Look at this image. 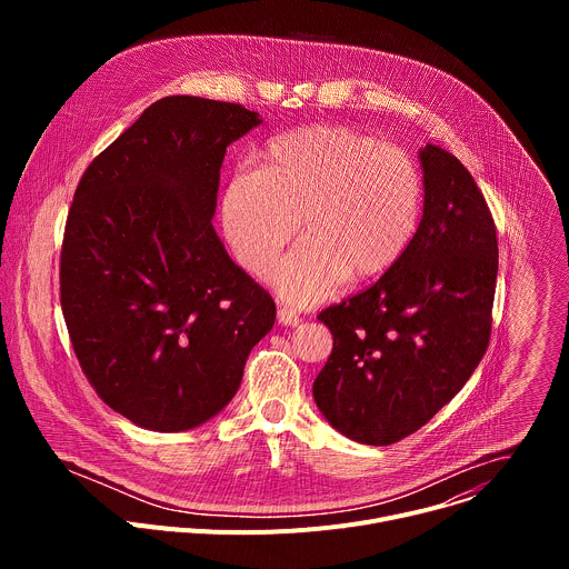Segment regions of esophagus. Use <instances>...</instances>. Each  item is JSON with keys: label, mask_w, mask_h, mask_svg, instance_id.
<instances>
[{"label": "esophagus", "mask_w": 569, "mask_h": 569, "mask_svg": "<svg viewBox=\"0 0 569 569\" xmlns=\"http://www.w3.org/2000/svg\"><path fill=\"white\" fill-rule=\"evenodd\" d=\"M277 321L281 323V327H297V323H299L301 319H299V315H297L295 310H290V308H279V310H277Z\"/></svg>", "instance_id": "esophagus-1"}]
</instances>
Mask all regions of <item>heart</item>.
Instances as JSON below:
<instances>
[{"mask_svg":"<svg viewBox=\"0 0 569 569\" xmlns=\"http://www.w3.org/2000/svg\"><path fill=\"white\" fill-rule=\"evenodd\" d=\"M421 211L423 178L408 152L345 126H310L272 139L261 171L231 176L220 220L252 274L272 266L299 222L303 240L268 279L281 299L310 306L347 277L389 270L410 248Z\"/></svg>","mask_w":569,"mask_h":569,"instance_id":"obj_1","label":"heart"}]
</instances>
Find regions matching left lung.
Wrapping results in <instances>:
<instances>
[{
  "label": "left lung",
  "instance_id": "1",
  "mask_svg": "<svg viewBox=\"0 0 569 569\" xmlns=\"http://www.w3.org/2000/svg\"><path fill=\"white\" fill-rule=\"evenodd\" d=\"M423 218L405 254L365 292L321 310L333 351L312 382L338 432L389 446L466 385L491 338L496 222L461 161L426 143Z\"/></svg>",
  "mask_w": 569,
  "mask_h": 569
}]
</instances>
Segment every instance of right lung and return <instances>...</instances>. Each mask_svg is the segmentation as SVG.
Returning <instances> with one entry per match:
<instances>
[{"mask_svg":"<svg viewBox=\"0 0 569 569\" xmlns=\"http://www.w3.org/2000/svg\"><path fill=\"white\" fill-rule=\"evenodd\" d=\"M259 112L167 97L88 167L67 216L60 303L97 393L143 430L182 432L224 410L272 297L211 220L227 146Z\"/></svg>","mask_w":569,"mask_h":569,"instance_id":"1","label":"right lung"}]
</instances>
